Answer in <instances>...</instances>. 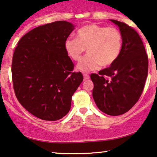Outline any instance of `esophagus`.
Masks as SVG:
<instances>
[{"mask_svg":"<svg viewBox=\"0 0 157 157\" xmlns=\"http://www.w3.org/2000/svg\"><path fill=\"white\" fill-rule=\"evenodd\" d=\"M83 77H84V80H86L90 78V76L88 74H83Z\"/></svg>","mask_w":157,"mask_h":157,"instance_id":"obj_1","label":"esophagus"}]
</instances>
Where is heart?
Returning <instances> with one entry per match:
<instances>
[{
  "label": "heart",
  "mask_w": 157,
  "mask_h": 157,
  "mask_svg": "<svg viewBox=\"0 0 157 157\" xmlns=\"http://www.w3.org/2000/svg\"><path fill=\"white\" fill-rule=\"evenodd\" d=\"M122 48V36L117 28L94 24L81 27L77 38L68 37L64 42L67 55L74 61L80 60L87 49L88 54L77 64V69L84 72L112 65L120 56Z\"/></svg>",
  "instance_id": "1"
}]
</instances>
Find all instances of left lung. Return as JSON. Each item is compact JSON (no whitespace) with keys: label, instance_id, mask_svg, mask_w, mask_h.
Here are the masks:
<instances>
[{"label":"left lung","instance_id":"obj_1","mask_svg":"<svg viewBox=\"0 0 157 157\" xmlns=\"http://www.w3.org/2000/svg\"><path fill=\"white\" fill-rule=\"evenodd\" d=\"M122 36L120 55L112 65L98 74H91L93 97L101 112L118 116L128 112L138 101L148 75V56L138 33L125 23L110 19ZM106 76L110 79L106 78Z\"/></svg>","mask_w":157,"mask_h":157}]
</instances>
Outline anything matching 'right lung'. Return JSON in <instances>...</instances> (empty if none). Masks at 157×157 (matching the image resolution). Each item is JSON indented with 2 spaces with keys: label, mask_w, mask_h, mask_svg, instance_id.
<instances>
[{
  "label": "right lung",
  "mask_w": 157,
  "mask_h": 157,
  "mask_svg": "<svg viewBox=\"0 0 157 157\" xmlns=\"http://www.w3.org/2000/svg\"><path fill=\"white\" fill-rule=\"evenodd\" d=\"M75 29L66 21L39 26L18 42L11 73L16 96L25 109L43 120L56 121L69 112L72 96L83 80L64 42Z\"/></svg>",
  "instance_id": "1"
}]
</instances>
